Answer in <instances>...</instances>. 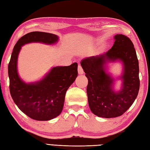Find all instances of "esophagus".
<instances>
[{
  "instance_id": "1",
  "label": "esophagus",
  "mask_w": 150,
  "mask_h": 150,
  "mask_svg": "<svg viewBox=\"0 0 150 150\" xmlns=\"http://www.w3.org/2000/svg\"><path fill=\"white\" fill-rule=\"evenodd\" d=\"M78 74H79V75H81V74H83V72H83V69H82V67H81V65H79V66H78Z\"/></svg>"
}]
</instances>
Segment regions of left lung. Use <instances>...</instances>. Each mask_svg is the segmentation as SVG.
<instances>
[{
    "label": "left lung",
    "mask_w": 150,
    "mask_h": 150,
    "mask_svg": "<svg viewBox=\"0 0 150 150\" xmlns=\"http://www.w3.org/2000/svg\"><path fill=\"white\" fill-rule=\"evenodd\" d=\"M111 49L106 53L85 58L81 62L88 79L87 94L89 108L100 117L115 118L123 115L133 104L140 87L139 66L132 41L128 37L117 34ZM120 59L124 63L123 87L118 93L112 89V79L105 72L107 60Z\"/></svg>",
    "instance_id": "8db88e82"
}]
</instances>
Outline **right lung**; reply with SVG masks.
<instances>
[{
    "mask_svg": "<svg viewBox=\"0 0 150 150\" xmlns=\"http://www.w3.org/2000/svg\"><path fill=\"white\" fill-rule=\"evenodd\" d=\"M57 36L50 33L32 32L21 38L15 44L8 64L10 91L15 104L33 120L47 121L62 111L65 94L78 76V63L54 67L41 81L27 84L17 74V62L21 47L32 42L53 44Z\"/></svg>",
    "mask_w": 150,
    "mask_h": 150,
    "instance_id": "1",
    "label": "right lung"
}]
</instances>
